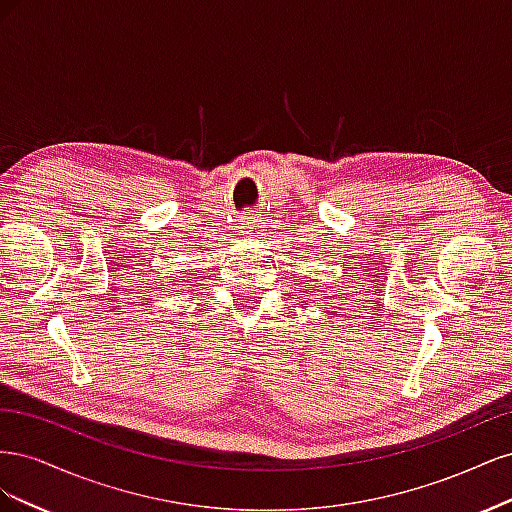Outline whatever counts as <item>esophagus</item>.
Wrapping results in <instances>:
<instances>
[{
	"instance_id": "1",
	"label": "esophagus",
	"mask_w": 512,
	"mask_h": 512,
	"mask_svg": "<svg viewBox=\"0 0 512 512\" xmlns=\"http://www.w3.org/2000/svg\"><path fill=\"white\" fill-rule=\"evenodd\" d=\"M256 215L252 213V211H245L243 215H241V230H243V235L245 237H254L256 235Z\"/></svg>"
}]
</instances>
